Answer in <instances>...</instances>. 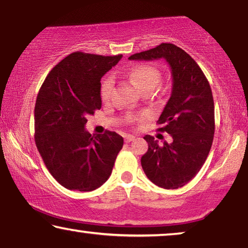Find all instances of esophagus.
<instances>
[{"instance_id": "esophagus-1", "label": "esophagus", "mask_w": 248, "mask_h": 248, "mask_svg": "<svg viewBox=\"0 0 248 248\" xmlns=\"http://www.w3.org/2000/svg\"><path fill=\"white\" fill-rule=\"evenodd\" d=\"M135 139V137L134 135H131V134H127V135H125V138H124V140H125V142H131V141H133Z\"/></svg>"}]
</instances>
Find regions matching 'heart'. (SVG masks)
Returning a JSON list of instances; mask_svg holds the SVG:
<instances>
[{"instance_id":"b5f03b06","label":"heart","mask_w":248,"mask_h":248,"mask_svg":"<svg viewBox=\"0 0 248 248\" xmlns=\"http://www.w3.org/2000/svg\"><path fill=\"white\" fill-rule=\"evenodd\" d=\"M126 77L135 87L138 88L141 93L145 90L155 89L160 81V72L157 67L149 65V64H135L127 71ZM114 80L110 76L104 78L100 87V96L103 100H108L110 98L111 90H113ZM131 121H134V118L130 117Z\"/></svg>"}]
</instances>
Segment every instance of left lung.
<instances>
[{
    "label": "left lung",
    "mask_w": 248,
    "mask_h": 248,
    "mask_svg": "<svg viewBox=\"0 0 248 248\" xmlns=\"http://www.w3.org/2000/svg\"><path fill=\"white\" fill-rule=\"evenodd\" d=\"M164 59L172 78L170 98L162 110L159 131L171 135L172 142L159 145L145 135L148 151L141 165L150 181L162 188H178L195 177L208 158L215 135V104L204 73L185 50L162 43L155 48L133 54L128 60Z\"/></svg>",
    "instance_id": "left-lung-1"
}]
</instances>
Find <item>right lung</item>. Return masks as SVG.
<instances>
[{
  "mask_svg": "<svg viewBox=\"0 0 248 248\" xmlns=\"http://www.w3.org/2000/svg\"><path fill=\"white\" fill-rule=\"evenodd\" d=\"M122 55L74 52L46 77L35 106V142L54 178L90 192L109 178L124 140L116 132L91 135L87 117L101 108L100 79Z\"/></svg>",
  "mask_w": 248,
  "mask_h": 248,
  "instance_id": "add662e5",
  "label": "right lung"
}]
</instances>
